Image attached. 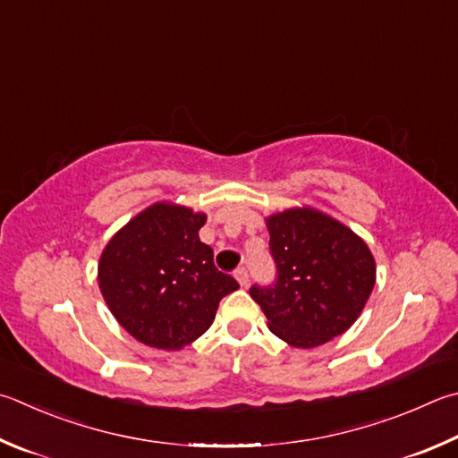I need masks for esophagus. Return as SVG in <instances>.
I'll list each match as a JSON object with an SVG mask.
<instances>
[{"instance_id": "obj_1", "label": "esophagus", "mask_w": 458, "mask_h": 458, "mask_svg": "<svg viewBox=\"0 0 458 458\" xmlns=\"http://www.w3.org/2000/svg\"><path fill=\"white\" fill-rule=\"evenodd\" d=\"M234 276H236V280L240 282V286H246V284H248V278H250V276H248V270L244 268V266H242V268H236Z\"/></svg>"}]
</instances>
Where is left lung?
<instances>
[{"label":"left lung","instance_id":"obj_1","mask_svg":"<svg viewBox=\"0 0 458 458\" xmlns=\"http://www.w3.org/2000/svg\"><path fill=\"white\" fill-rule=\"evenodd\" d=\"M276 264L272 284L250 296L268 328L296 348H314L343 335L372 293L377 266L369 246L330 216L294 208L266 220Z\"/></svg>","mask_w":458,"mask_h":458}]
</instances>
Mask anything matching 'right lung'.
<instances>
[{
    "instance_id": "add662e5",
    "label": "right lung",
    "mask_w": 458,
    "mask_h": 458,
    "mask_svg": "<svg viewBox=\"0 0 458 458\" xmlns=\"http://www.w3.org/2000/svg\"><path fill=\"white\" fill-rule=\"evenodd\" d=\"M206 216L154 204L130 220L99 258L98 280L107 309L140 343L178 351L210 328L218 302L238 282L214 266L200 242Z\"/></svg>"
}]
</instances>
